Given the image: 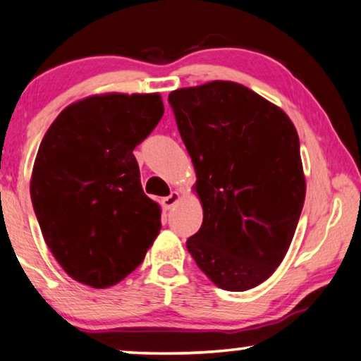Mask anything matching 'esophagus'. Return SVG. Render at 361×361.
<instances>
[{"mask_svg": "<svg viewBox=\"0 0 361 361\" xmlns=\"http://www.w3.org/2000/svg\"><path fill=\"white\" fill-rule=\"evenodd\" d=\"M178 201H180V193L178 191H171L170 195L166 196V198H163V206H165V209H171L173 206H175Z\"/></svg>", "mask_w": 361, "mask_h": 361, "instance_id": "obj_1", "label": "esophagus"}]
</instances>
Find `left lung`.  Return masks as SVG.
<instances>
[{
  "mask_svg": "<svg viewBox=\"0 0 361 361\" xmlns=\"http://www.w3.org/2000/svg\"><path fill=\"white\" fill-rule=\"evenodd\" d=\"M168 102L203 204L188 252L219 289H252L282 262L304 208L294 123L251 89L224 80L178 89Z\"/></svg>",
  "mask_w": 361,
  "mask_h": 361,
  "instance_id": "1",
  "label": "left lung"
}]
</instances>
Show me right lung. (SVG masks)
I'll return each mask as SVG.
<instances>
[{
	"instance_id": "right-lung-1",
	"label": "right lung",
	"mask_w": 361,
	"mask_h": 361,
	"mask_svg": "<svg viewBox=\"0 0 361 361\" xmlns=\"http://www.w3.org/2000/svg\"><path fill=\"white\" fill-rule=\"evenodd\" d=\"M163 115L158 94L92 95L62 110L42 138L31 201L61 267L105 289L140 266L161 228L133 155Z\"/></svg>"
}]
</instances>
